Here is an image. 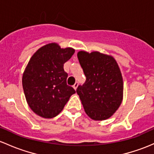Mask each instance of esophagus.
<instances>
[{
  "mask_svg": "<svg viewBox=\"0 0 154 154\" xmlns=\"http://www.w3.org/2000/svg\"><path fill=\"white\" fill-rule=\"evenodd\" d=\"M77 87H78V82H75L74 84V85H73V88H74V90H77Z\"/></svg>",
  "mask_w": 154,
  "mask_h": 154,
  "instance_id": "1",
  "label": "esophagus"
}]
</instances>
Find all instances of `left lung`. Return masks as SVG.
Segmentation results:
<instances>
[{"instance_id":"1","label":"left lung","mask_w":154,"mask_h":154,"mask_svg":"<svg viewBox=\"0 0 154 154\" xmlns=\"http://www.w3.org/2000/svg\"><path fill=\"white\" fill-rule=\"evenodd\" d=\"M86 77L77 89L86 114L94 120H106L113 116L123 99V80L116 60L99 51L77 53Z\"/></svg>"}]
</instances>
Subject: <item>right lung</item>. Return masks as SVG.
<instances>
[{"label": "right lung", "instance_id": "obj_1", "mask_svg": "<svg viewBox=\"0 0 154 154\" xmlns=\"http://www.w3.org/2000/svg\"><path fill=\"white\" fill-rule=\"evenodd\" d=\"M73 48L51 43L32 56L22 77L26 100L33 112L50 119L60 114L75 90L66 83L63 65L74 54Z\"/></svg>", "mask_w": 154, "mask_h": 154}]
</instances>
